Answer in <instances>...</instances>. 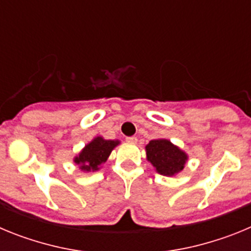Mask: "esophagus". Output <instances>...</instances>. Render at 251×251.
I'll list each match as a JSON object with an SVG mask.
<instances>
[{
    "label": "esophagus",
    "instance_id": "esophagus-1",
    "mask_svg": "<svg viewBox=\"0 0 251 251\" xmlns=\"http://www.w3.org/2000/svg\"><path fill=\"white\" fill-rule=\"evenodd\" d=\"M126 141L129 142V143H137V137H134V136L127 137V138H126Z\"/></svg>",
    "mask_w": 251,
    "mask_h": 251
}]
</instances>
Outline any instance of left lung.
I'll return each instance as SVG.
<instances>
[{"mask_svg":"<svg viewBox=\"0 0 251 251\" xmlns=\"http://www.w3.org/2000/svg\"><path fill=\"white\" fill-rule=\"evenodd\" d=\"M147 159L163 176H175L183 170L187 154L168 139H153L146 146Z\"/></svg>","mask_w":251,"mask_h":251,"instance_id":"left-lung-1","label":"left lung"}]
</instances>
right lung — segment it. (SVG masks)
<instances>
[{
    "mask_svg": "<svg viewBox=\"0 0 251 251\" xmlns=\"http://www.w3.org/2000/svg\"><path fill=\"white\" fill-rule=\"evenodd\" d=\"M119 145V141L104 139L103 137H97L90 143L83 148L79 156L74 158V162L84 172L98 171L100 165L108 159L110 152Z\"/></svg>",
    "mask_w": 251,
    "mask_h": 251,
    "instance_id": "obj_1",
    "label": "right lung"
}]
</instances>
